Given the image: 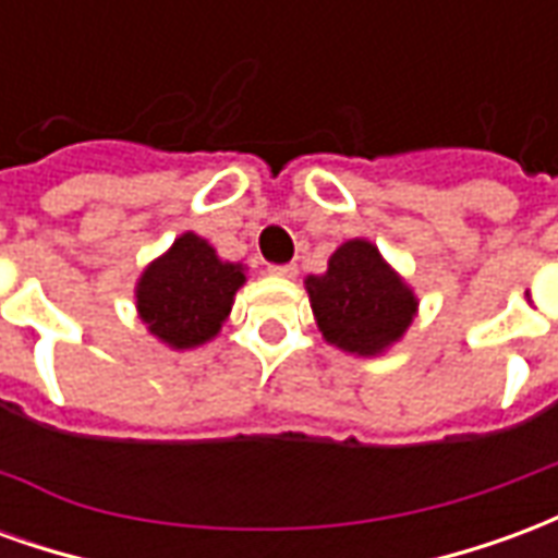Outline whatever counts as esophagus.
I'll use <instances>...</instances> for the list:
<instances>
[{
    "label": "esophagus",
    "instance_id": "1",
    "mask_svg": "<svg viewBox=\"0 0 558 558\" xmlns=\"http://www.w3.org/2000/svg\"><path fill=\"white\" fill-rule=\"evenodd\" d=\"M268 275H275V278H295L299 275V268L292 266V263H283V266H268Z\"/></svg>",
    "mask_w": 558,
    "mask_h": 558
}]
</instances>
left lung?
Masks as SVG:
<instances>
[{
	"instance_id": "1",
	"label": "left lung",
	"mask_w": 558,
	"mask_h": 558,
	"mask_svg": "<svg viewBox=\"0 0 558 558\" xmlns=\"http://www.w3.org/2000/svg\"><path fill=\"white\" fill-rule=\"evenodd\" d=\"M304 283L323 338L355 355L386 352L418 311L415 292L364 239L340 244L326 275H311Z\"/></svg>"
}]
</instances>
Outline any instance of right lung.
<instances>
[{
	"mask_svg": "<svg viewBox=\"0 0 558 558\" xmlns=\"http://www.w3.org/2000/svg\"><path fill=\"white\" fill-rule=\"evenodd\" d=\"M242 283L239 263H223L206 239L184 232L140 275V319L160 343L194 350L218 335Z\"/></svg>",
	"mask_w": 558,
	"mask_h": 558,
	"instance_id": "add662e5",
	"label": "right lung"
}]
</instances>
